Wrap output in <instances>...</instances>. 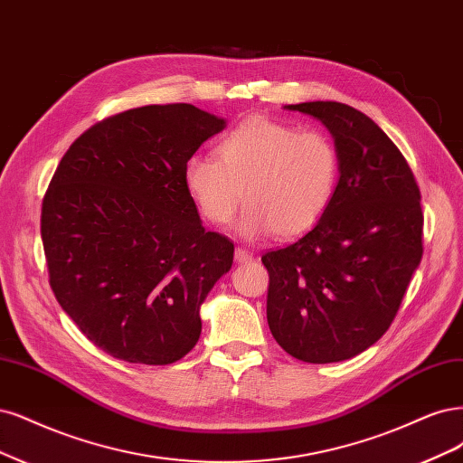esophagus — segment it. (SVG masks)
<instances>
[{"instance_id": "34e87169", "label": "esophagus", "mask_w": 463, "mask_h": 463, "mask_svg": "<svg viewBox=\"0 0 463 463\" xmlns=\"http://www.w3.org/2000/svg\"><path fill=\"white\" fill-rule=\"evenodd\" d=\"M235 260L239 264H247L252 260V252H249L245 249H235Z\"/></svg>"}]
</instances>
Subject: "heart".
Here are the masks:
<instances>
[{
  "instance_id": "1",
  "label": "heart",
  "mask_w": 463,
  "mask_h": 463,
  "mask_svg": "<svg viewBox=\"0 0 463 463\" xmlns=\"http://www.w3.org/2000/svg\"><path fill=\"white\" fill-rule=\"evenodd\" d=\"M199 213L226 226L241 206L237 233L257 241L274 232L305 233L322 220L339 180V153L322 130L252 117L226 134L216 158L194 155L184 170Z\"/></svg>"
}]
</instances>
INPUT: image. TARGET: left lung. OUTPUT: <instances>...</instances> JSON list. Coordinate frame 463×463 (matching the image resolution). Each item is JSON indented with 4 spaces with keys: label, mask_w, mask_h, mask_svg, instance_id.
Instances as JSON below:
<instances>
[{
    "label": "left lung",
    "mask_w": 463,
    "mask_h": 463,
    "mask_svg": "<svg viewBox=\"0 0 463 463\" xmlns=\"http://www.w3.org/2000/svg\"><path fill=\"white\" fill-rule=\"evenodd\" d=\"M283 109L326 126L339 153V182L310 232L262 257L268 326L297 360L343 362L389 329L421 262L420 187L402 153L360 110L337 101Z\"/></svg>",
    "instance_id": "8db88e82"
}]
</instances>
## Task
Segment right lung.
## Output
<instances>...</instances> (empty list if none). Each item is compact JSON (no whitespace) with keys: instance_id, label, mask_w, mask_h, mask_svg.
I'll return each instance as SVG.
<instances>
[{"instance_id":"add662e5","label":"right lung","mask_w":463,"mask_h":463,"mask_svg":"<svg viewBox=\"0 0 463 463\" xmlns=\"http://www.w3.org/2000/svg\"><path fill=\"white\" fill-rule=\"evenodd\" d=\"M224 128L194 105H146L91 126L61 158L42 204L50 283L113 358L166 365L199 341L233 243L204 232L184 170Z\"/></svg>"}]
</instances>
